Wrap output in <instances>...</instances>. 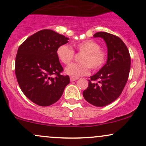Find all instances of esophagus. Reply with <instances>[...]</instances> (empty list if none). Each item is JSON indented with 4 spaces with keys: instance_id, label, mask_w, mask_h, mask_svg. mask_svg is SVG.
Masks as SVG:
<instances>
[{
    "instance_id": "34e87169",
    "label": "esophagus",
    "mask_w": 146,
    "mask_h": 146,
    "mask_svg": "<svg viewBox=\"0 0 146 146\" xmlns=\"http://www.w3.org/2000/svg\"><path fill=\"white\" fill-rule=\"evenodd\" d=\"M78 78H73V77H71L70 78V80H71V82H73V81H76V80H78Z\"/></svg>"
}]
</instances>
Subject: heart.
<instances>
[{
  "mask_svg": "<svg viewBox=\"0 0 146 146\" xmlns=\"http://www.w3.org/2000/svg\"><path fill=\"white\" fill-rule=\"evenodd\" d=\"M74 48L79 53H83L80 59V64H72L65 68V73L73 78H79L89 73L90 68L98 71L104 65L107 54L101 49L100 44L91 40L76 43ZM57 56L62 63L68 64L73 60L74 52L69 46L62 44L58 48Z\"/></svg>",
  "mask_w": 146,
  "mask_h": 146,
  "instance_id": "heart-1",
  "label": "heart"
}]
</instances>
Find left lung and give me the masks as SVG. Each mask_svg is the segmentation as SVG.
<instances>
[{"mask_svg": "<svg viewBox=\"0 0 146 146\" xmlns=\"http://www.w3.org/2000/svg\"><path fill=\"white\" fill-rule=\"evenodd\" d=\"M93 36L100 37L105 41L108 58L104 66L90 77L83 96L90 104L102 107L115 101L122 93L130 73V56L127 46L119 37L104 31L95 33Z\"/></svg>", "mask_w": 146, "mask_h": 146, "instance_id": "1", "label": "left lung"}]
</instances>
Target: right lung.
Segmentation results:
<instances>
[{"mask_svg": "<svg viewBox=\"0 0 146 146\" xmlns=\"http://www.w3.org/2000/svg\"><path fill=\"white\" fill-rule=\"evenodd\" d=\"M68 40L53 30L43 29L27 38L18 48L15 64L18 83L25 96L37 105L56 103L70 82L68 75L60 74L63 68L56 54L58 48Z\"/></svg>", "mask_w": 146, "mask_h": 146, "instance_id": "add662e5", "label": "right lung"}]
</instances>
